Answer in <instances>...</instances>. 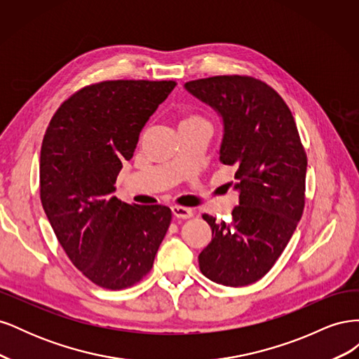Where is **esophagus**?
I'll return each instance as SVG.
<instances>
[{
    "instance_id": "esophagus-1",
    "label": "esophagus",
    "mask_w": 359,
    "mask_h": 359,
    "mask_svg": "<svg viewBox=\"0 0 359 359\" xmlns=\"http://www.w3.org/2000/svg\"><path fill=\"white\" fill-rule=\"evenodd\" d=\"M172 214L177 217V219H190L194 215V211L191 208H186V206H172Z\"/></svg>"
}]
</instances>
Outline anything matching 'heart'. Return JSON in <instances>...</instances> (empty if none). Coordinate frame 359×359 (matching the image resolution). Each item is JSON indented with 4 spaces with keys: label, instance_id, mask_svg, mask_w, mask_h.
Here are the masks:
<instances>
[{
    "label": "heart",
    "instance_id": "obj_1",
    "mask_svg": "<svg viewBox=\"0 0 359 359\" xmlns=\"http://www.w3.org/2000/svg\"><path fill=\"white\" fill-rule=\"evenodd\" d=\"M191 121H205V119L201 118V116H198V115H190V116L182 119V123H191ZM182 123H181V124H182Z\"/></svg>",
    "mask_w": 359,
    "mask_h": 359
}]
</instances>
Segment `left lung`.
Segmentation results:
<instances>
[{
  "instance_id": "left-lung-1",
  "label": "left lung",
  "mask_w": 359,
  "mask_h": 359,
  "mask_svg": "<svg viewBox=\"0 0 359 359\" xmlns=\"http://www.w3.org/2000/svg\"><path fill=\"white\" fill-rule=\"evenodd\" d=\"M184 86L222 116L220 161L235 168L240 191L231 223L202 215L212 240L199 268L223 286L252 285L283 253L304 211L307 156L295 119L278 93L252 76H212Z\"/></svg>"
}]
</instances>
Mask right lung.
Returning a JSON list of instances; mask_svg holds the SVG:
<instances>
[{"label": "right lung", "mask_w": 359, "mask_h": 359, "mask_svg": "<svg viewBox=\"0 0 359 359\" xmlns=\"http://www.w3.org/2000/svg\"><path fill=\"white\" fill-rule=\"evenodd\" d=\"M175 81H104L64 102L43 137L40 199L72 264L94 285L119 290L153 268L172 220L163 205L114 196L123 163Z\"/></svg>", "instance_id": "right-lung-1"}]
</instances>
